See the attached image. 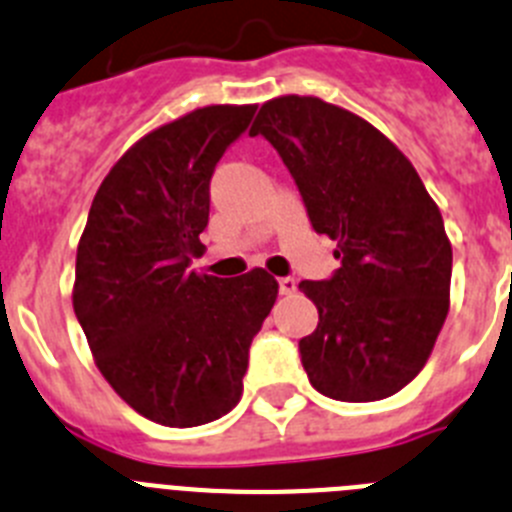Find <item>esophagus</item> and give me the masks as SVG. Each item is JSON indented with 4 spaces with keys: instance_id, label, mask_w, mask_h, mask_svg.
<instances>
[{
    "instance_id": "esophagus-1",
    "label": "esophagus",
    "mask_w": 512,
    "mask_h": 512,
    "mask_svg": "<svg viewBox=\"0 0 512 512\" xmlns=\"http://www.w3.org/2000/svg\"><path fill=\"white\" fill-rule=\"evenodd\" d=\"M279 292H282V295H295V292H297L295 279H292V277L279 279Z\"/></svg>"
}]
</instances>
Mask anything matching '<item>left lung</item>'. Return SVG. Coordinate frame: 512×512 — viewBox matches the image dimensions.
<instances>
[{"label": "left lung", "mask_w": 512, "mask_h": 512, "mask_svg": "<svg viewBox=\"0 0 512 512\" xmlns=\"http://www.w3.org/2000/svg\"><path fill=\"white\" fill-rule=\"evenodd\" d=\"M277 148L315 233L336 241L341 269L300 282L318 328L300 341L320 395H395L431 356L449 315L451 241L408 156L372 122L320 97L261 104L251 133Z\"/></svg>", "instance_id": "left-lung-1"}]
</instances>
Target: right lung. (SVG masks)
<instances>
[{
    "label": "right lung",
    "instance_id": "right-lung-1",
    "mask_svg": "<svg viewBox=\"0 0 512 512\" xmlns=\"http://www.w3.org/2000/svg\"><path fill=\"white\" fill-rule=\"evenodd\" d=\"M256 104H207L133 143L94 194L76 248L74 312L94 364L135 413L169 428L223 418L243 395L248 346L279 295L264 269H189L210 179Z\"/></svg>",
    "mask_w": 512,
    "mask_h": 512
}]
</instances>
